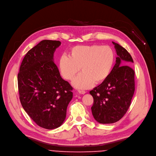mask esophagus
<instances>
[{
    "instance_id": "1",
    "label": "esophagus",
    "mask_w": 156,
    "mask_h": 156,
    "mask_svg": "<svg viewBox=\"0 0 156 156\" xmlns=\"http://www.w3.org/2000/svg\"><path fill=\"white\" fill-rule=\"evenodd\" d=\"M78 92H79V93L82 94H84L86 93V91L84 90H78Z\"/></svg>"
}]
</instances>
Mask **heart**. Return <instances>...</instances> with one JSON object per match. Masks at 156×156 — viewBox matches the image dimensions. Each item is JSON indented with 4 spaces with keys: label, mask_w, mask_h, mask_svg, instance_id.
<instances>
[{
    "label": "heart",
    "mask_w": 156,
    "mask_h": 156,
    "mask_svg": "<svg viewBox=\"0 0 156 156\" xmlns=\"http://www.w3.org/2000/svg\"><path fill=\"white\" fill-rule=\"evenodd\" d=\"M115 60V53L108 46H77L71 49L70 56L62 55L58 66L61 75L67 80L74 78L80 68L82 73L73 80L72 84L79 89H88L107 79Z\"/></svg>",
    "instance_id": "b5f03b06"
}]
</instances>
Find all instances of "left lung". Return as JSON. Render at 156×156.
<instances>
[{
	"instance_id": "8db88e82",
	"label": "left lung",
	"mask_w": 156,
	"mask_h": 156,
	"mask_svg": "<svg viewBox=\"0 0 156 156\" xmlns=\"http://www.w3.org/2000/svg\"><path fill=\"white\" fill-rule=\"evenodd\" d=\"M118 57L110 75L89 93L94 103L91 107L95 120L100 123H113L125 115L135 91V72L130 66L133 60L130 54L112 41Z\"/></svg>"
}]
</instances>
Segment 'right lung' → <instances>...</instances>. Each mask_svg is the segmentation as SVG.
Segmentation results:
<instances>
[{"mask_svg":"<svg viewBox=\"0 0 156 156\" xmlns=\"http://www.w3.org/2000/svg\"><path fill=\"white\" fill-rule=\"evenodd\" d=\"M60 41L44 40L27 51L17 75L20 99L27 114L38 126L55 129L65 120L72 99V87L63 80L53 62Z\"/></svg>","mask_w":156,"mask_h":156,"instance_id":"1","label":"right lung"}]
</instances>
